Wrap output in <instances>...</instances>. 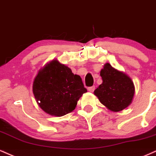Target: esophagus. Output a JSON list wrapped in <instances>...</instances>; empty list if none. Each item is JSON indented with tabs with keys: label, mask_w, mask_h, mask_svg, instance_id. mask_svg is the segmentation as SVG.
Returning <instances> with one entry per match:
<instances>
[{
	"label": "esophagus",
	"mask_w": 156,
	"mask_h": 156,
	"mask_svg": "<svg viewBox=\"0 0 156 156\" xmlns=\"http://www.w3.org/2000/svg\"><path fill=\"white\" fill-rule=\"evenodd\" d=\"M87 90H88V91L89 92H93V91H94V90H95V86H92V87H89L88 88H87Z\"/></svg>",
	"instance_id": "obj_1"
}]
</instances>
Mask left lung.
<instances>
[{"label": "left lung", "instance_id": "obj_1", "mask_svg": "<svg viewBox=\"0 0 156 156\" xmlns=\"http://www.w3.org/2000/svg\"><path fill=\"white\" fill-rule=\"evenodd\" d=\"M102 84L94 90V95L108 109L120 112L132 102L135 87L131 79L123 73L106 63L101 70Z\"/></svg>", "mask_w": 156, "mask_h": 156}]
</instances>
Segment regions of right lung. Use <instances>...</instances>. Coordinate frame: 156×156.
<instances>
[{
    "mask_svg": "<svg viewBox=\"0 0 156 156\" xmlns=\"http://www.w3.org/2000/svg\"><path fill=\"white\" fill-rule=\"evenodd\" d=\"M86 92L81 77L57 60L40 69L33 84V93L38 106L46 113L56 117L74 110Z\"/></svg>",
    "mask_w": 156,
    "mask_h": 156,
    "instance_id": "add662e5",
    "label": "right lung"
}]
</instances>
